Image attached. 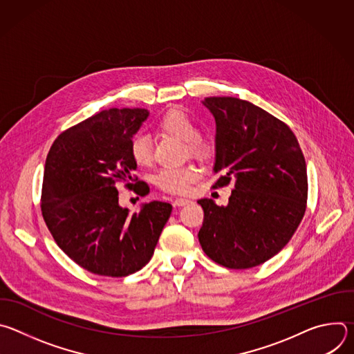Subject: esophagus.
Segmentation results:
<instances>
[{
    "label": "esophagus",
    "instance_id": "obj_1",
    "mask_svg": "<svg viewBox=\"0 0 354 354\" xmlns=\"http://www.w3.org/2000/svg\"><path fill=\"white\" fill-rule=\"evenodd\" d=\"M189 203H190V200L179 197V198H175V200H174V207H182V206H186V205H189Z\"/></svg>",
    "mask_w": 354,
    "mask_h": 354
}]
</instances>
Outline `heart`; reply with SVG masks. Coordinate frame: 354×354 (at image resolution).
Returning a JSON list of instances; mask_svg holds the SVG:
<instances>
[{"mask_svg": "<svg viewBox=\"0 0 354 354\" xmlns=\"http://www.w3.org/2000/svg\"><path fill=\"white\" fill-rule=\"evenodd\" d=\"M158 127L161 131L186 141L189 153L200 160H206L213 154V145L197 137L198 129L194 120L182 109L168 111L160 120ZM130 156L140 167H148L153 162V145L147 136L138 134L130 141ZM198 178V169L194 165H183L179 168H165L156 175V185L167 193L185 194L189 192L190 185Z\"/></svg>", "mask_w": 354, "mask_h": 354, "instance_id": "obj_1", "label": "heart"}]
</instances>
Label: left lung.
<instances>
[{
    "label": "left lung",
    "instance_id": "1",
    "mask_svg": "<svg viewBox=\"0 0 354 354\" xmlns=\"http://www.w3.org/2000/svg\"><path fill=\"white\" fill-rule=\"evenodd\" d=\"M203 105L217 124L213 187L231 182L225 207L200 198L205 254L228 269H250L277 255L307 209L306 158L291 129L269 112L232 96H210Z\"/></svg>",
    "mask_w": 354,
    "mask_h": 354
}]
</instances>
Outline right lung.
Wrapping results in <instances>:
<instances>
[{
	"instance_id": "right-lung-1",
	"label": "right lung",
	"mask_w": 354,
	"mask_h": 354,
	"mask_svg": "<svg viewBox=\"0 0 354 354\" xmlns=\"http://www.w3.org/2000/svg\"><path fill=\"white\" fill-rule=\"evenodd\" d=\"M148 111L112 108L64 130L46 158L40 209L64 254L85 270L124 277L153 258L172 206L151 201L133 214L119 206L116 183L145 196L130 141Z\"/></svg>"
}]
</instances>
